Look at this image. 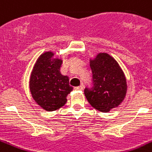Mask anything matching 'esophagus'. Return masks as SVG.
I'll return each mask as SVG.
<instances>
[{
    "label": "esophagus",
    "mask_w": 152,
    "mask_h": 152,
    "mask_svg": "<svg viewBox=\"0 0 152 152\" xmlns=\"http://www.w3.org/2000/svg\"><path fill=\"white\" fill-rule=\"evenodd\" d=\"M83 86H76V87H75L74 89L76 90H83Z\"/></svg>",
    "instance_id": "obj_1"
}]
</instances>
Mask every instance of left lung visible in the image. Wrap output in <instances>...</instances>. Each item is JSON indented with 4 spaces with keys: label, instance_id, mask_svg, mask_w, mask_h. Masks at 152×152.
<instances>
[{
    "label": "left lung",
    "instance_id": "8db88e82",
    "mask_svg": "<svg viewBox=\"0 0 152 152\" xmlns=\"http://www.w3.org/2000/svg\"><path fill=\"white\" fill-rule=\"evenodd\" d=\"M93 86L84 94L90 105L99 111L109 112L121 104L127 93V82L123 70L107 53H99L90 59Z\"/></svg>",
    "mask_w": 152,
    "mask_h": 152
}]
</instances>
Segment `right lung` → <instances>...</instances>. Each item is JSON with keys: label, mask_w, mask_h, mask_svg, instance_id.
<instances>
[{"label": "right lung", "mask_w": 152, "mask_h": 152, "mask_svg": "<svg viewBox=\"0 0 152 152\" xmlns=\"http://www.w3.org/2000/svg\"><path fill=\"white\" fill-rule=\"evenodd\" d=\"M53 56L52 52L41 55L34 66L29 82L33 99L47 111L63 107L67 102L66 96L73 89L69 86L68 76L60 72L62 60Z\"/></svg>", "instance_id": "obj_1"}]
</instances>
